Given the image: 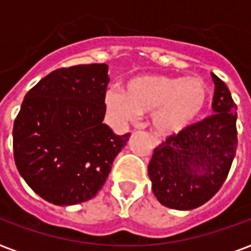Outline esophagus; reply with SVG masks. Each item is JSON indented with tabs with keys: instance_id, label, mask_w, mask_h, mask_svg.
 <instances>
[{
	"instance_id": "esophagus-1",
	"label": "esophagus",
	"mask_w": 251,
	"mask_h": 251,
	"mask_svg": "<svg viewBox=\"0 0 251 251\" xmlns=\"http://www.w3.org/2000/svg\"><path fill=\"white\" fill-rule=\"evenodd\" d=\"M151 141H152L153 146H159L160 145V139L156 137V135H151Z\"/></svg>"
}]
</instances>
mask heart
Here are the masks:
<instances>
[{
	"label": "heart",
	"instance_id": "heart-1",
	"mask_svg": "<svg viewBox=\"0 0 251 251\" xmlns=\"http://www.w3.org/2000/svg\"><path fill=\"white\" fill-rule=\"evenodd\" d=\"M210 98V87L201 76L142 74L125 83V91L109 88L105 106L120 125L135 122L152 110V125L159 134L182 133L197 121Z\"/></svg>",
	"mask_w": 251,
	"mask_h": 251
}]
</instances>
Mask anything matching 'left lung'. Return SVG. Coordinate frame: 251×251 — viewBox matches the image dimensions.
Segmentation results:
<instances>
[{
    "instance_id": "obj_1",
    "label": "left lung",
    "mask_w": 251,
    "mask_h": 251,
    "mask_svg": "<svg viewBox=\"0 0 251 251\" xmlns=\"http://www.w3.org/2000/svg\"><path fill=\"white\" fill-rule=\"evenodd\" d=\"M215 83L214 114L173 134L153 151L149 176L157 201L175 210H193L223 186L237 150V105L226 84Z\"/></svg>"
}]
</instances>
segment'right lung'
Wrapping results in <instances>:
<instances>
[{
    "label": "right lung",
    "instance_id": "right-lung-1",
    "mask_svg": "<svg viewBox=\"0 0 251 251\" xmlns=\"http://www.w3.org/2000/svg\"><path fill=\"white\" fill-rule=\"evenodd\" d=\"M108 65L57 69L25 94L13 127L14 160L27 185L57 206L94 198L130 134L102 124Z\"/></svg>",
    "mask_w": 251,
    "mask_h": 251
}]
</instances>
